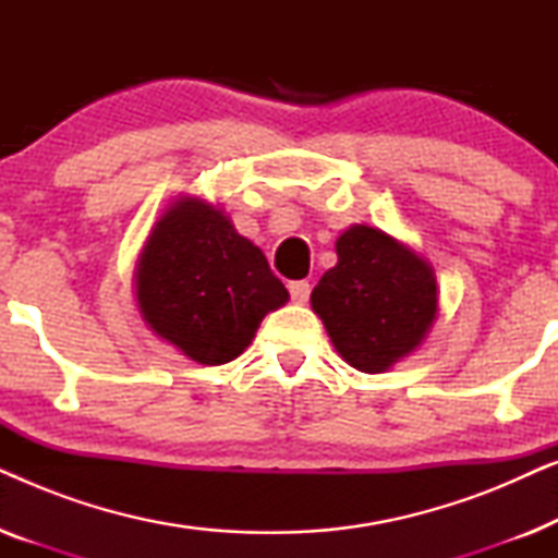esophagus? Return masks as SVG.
Returning a JSON list of instances; mask_svg holds the SVG:
<instances>
[{"instance_id": "esophagus-1", "label": "esophagus", "mask_w": 558, "mask_h": 558, "mask_svg": "<svg viewBox=\"0 0 558 558\" xmlns=\"http://www.w3.org/2000/svg\"><path fill=\"white\" fill-rule=\"evenodd\" d=\"M310 292H312L310 281H292V284H289V294H292V300L296 304L307 302L310 300Z\"/></svg>"}]
</instances>
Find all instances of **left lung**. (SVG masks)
I'll list each match as a JSON object with an SVG mask.
<instances>
[{"label": "left lung", "instance_id": "left-lung-1", "mask_svg": "<svg viewBox=\"0 0 558 558\" xmlns=\"http://www.w3.org/2000/svg\"><path fill=\"white\" fill-rule=\"evenodd\" d=\"M335 254L338 264L312 289V312L342 361L386 373L429 335L439 312L437 274L409 243L368 223L342 231Z\"/></svg>", "mask_w": 558, "mask_h": 558}]
</instances>
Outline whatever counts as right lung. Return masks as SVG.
<instances>
[{
  "mask_svg": "<svg viewBox=\"0 0 558 558\" xmlns=\"http://www.w3.org/2000/svg\"><path fill=\"white\" fill-rule=\"evenodd\" d=\"M144 325L201 365H220L251 345L262 319L289 292L264 251L205 197L180 195L155 220L134 266Z\"/></svg>",
  "mask_w": 558,
  "mask_h": 558,
  "instance_id": "obj_1",
  "label": "right lung"
}]
</instances>
